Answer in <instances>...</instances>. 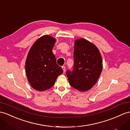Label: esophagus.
<instances>
[{
    "label": "esophagus",
    "mask_w": 130,
    "mask_h": 130,
    "mask_svg": "<svg viewBox=\"0 0 130 130\" xmlns=\"http://www.w3.org/2000/svg\"><path fill=\"white\" fill-rule=\"evenodd\" d=\"M62 70H63V71H64V72H65V67L64 66H62Z\"/></svg>",
    "instance_id": "34e87169"
}]
</instances>
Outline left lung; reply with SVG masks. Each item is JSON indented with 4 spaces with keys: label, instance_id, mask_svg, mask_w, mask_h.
<instances>
[{
    "label": "left lung",
    "instance_id": "8db88e82",
    "mask_svg": "<svg viewBox=\"0 0 130 130\" xmlns=\"http://www.w3.org/2000/svg\"><path fill=\"white\" fill-rule=\"evenodd\" d=\"M74 58V69L66 72L69 84L80 92L88 91L101 74L103 61L101 53L93 43L79 38L75 41Z\"/></svg>",
    "mask_w": 130,
    "mask_h": 130
}]
</instances>
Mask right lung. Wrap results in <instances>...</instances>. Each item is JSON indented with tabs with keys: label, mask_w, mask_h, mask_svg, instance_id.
I'll return each mask as SVG.
<instances>
[{
	"label": "right lung",
	"mask_w": 130,
	"mask_h": 130,
	"mask_svg": "<svg viewBox=\"0 0 130 130\" xmlns=\"http://www.w3.org/2000/svg\"><path fill=\"white\" fill-rule=\"evenodd\" d=\"M56 39L44 35L33 43L25 62L26 74L29 84L38 91H44L55 84L63 70L56 62L52 52Z\"/></svg>",
	"instance_id": "1"
}]
</instances>
